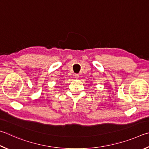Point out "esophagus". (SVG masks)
<instances>
[{
    "label": "esophagus",
    "instance_id": "1",
    "mask_svg": "<svg viewBox=\"0 0 149 149\" xmlns=\"http://www.w3.org/2000/svg\"><path fill=\"white\" fill-rule=\"evenodd\" d=\"M74 77H75V79H79V74H74Z\"/></svg>",
    "mask_w": 149,
    "mask_h": 149
}]
</instances>
